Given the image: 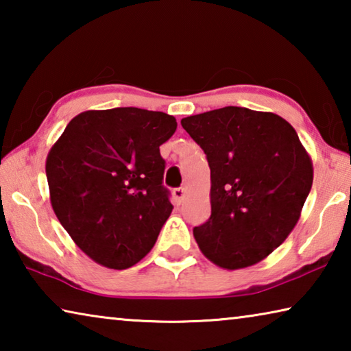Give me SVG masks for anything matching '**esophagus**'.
I'll return each mask as SVG.
<instances>
[{
    "mask_svg": "<svg viewBox=\"0 0 351 351\" xmlns=\"http://www.w3.org/2000/svg\"><path fill=\"white\" fill-rule=\"evenodd\" d=\"M184 197H186V189L178 187V189H175V190H173V198L176 199V203H178V204L181 203V201L184 199Z\"/></svg>",
    "mask_w": 351,
    "mask_h": 351,
    "instance_id": "esophagus-1",
    "label": "esophagus"
}]
</instances>
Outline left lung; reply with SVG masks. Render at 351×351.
<instances>
[{"label": "left lung", "mask_w": 351, "mask_h": 351, "mask_svg": "<svg viewBox=\"0 0 351 351\" xmlns=\"http://www.w3.org/2000/svg\"><path fill=\"white\" fill-rule=\"evenodd\" d=\"M210 167V218L193 229L212 263L241 269L287 240L313 186L295 130L274 112L224 106L184 117Z\"/></svg>", "instance_id": "obj_1"}]
</instances>
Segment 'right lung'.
<instances>
[{"label": "right lung", "mask_w": 351, "mask_h": 351, "mask_svg": "<svg viewBox=\"0 0 351 351\" xmlns=\"http://www.w3.org/2000/svg\"><path fill=\"white\" fill-rule=\"evenodd\" d=\"M176 119L125 106L80 112L46 158L51 204L88 257L127 269L150 252L170 217L159 145Z\"/></svg>", "instance_id": "obj_1"}]
</instances>
